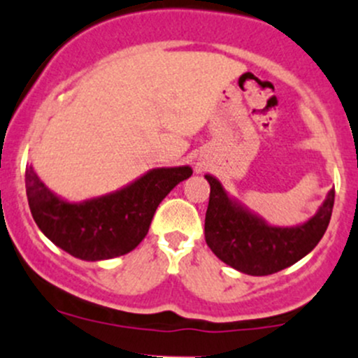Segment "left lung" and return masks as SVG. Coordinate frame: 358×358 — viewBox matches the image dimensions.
Returning <instances> with one entry per match:
<instances>
[{"mask_svg": "<svg viewBox=\"0 0 358 358\" xmlns=\"http://www.w3.org/2000/svg\"><path fill=\"white\" fill-rule=\"evenodd\" d=\"M210 185L206 213V242L233 269L250 276H268L289 268L314 250L326 233L334 204V189L314 216L295 227H274L224 190L223 183L206 175Z\"/></svg>", "mask_w": 358, "mask_h": 358, "instance_id": "left-lung-1", "label": "left lung"}]
</instances>
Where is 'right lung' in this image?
<instances>
[{
	"label": "right lung",
	"mask_w": 358,
	"mask_h": 358,
	"mask_svg": "<svg viewBox=\"0 0 358 358\" xmlns=\"http://www.w3.org/2000/svg\"><path fill=\"white\" fill-rule=\"evenodd\" d=\"M189 176L192 168L187 164L154 168L110 194L70 202L48 189L29 164L25 190L41 231L73 257L94 262L134 250L148 235L161 201Z\"/></svg>",
	"instance_id": "add662e5"
}]
</instances>
